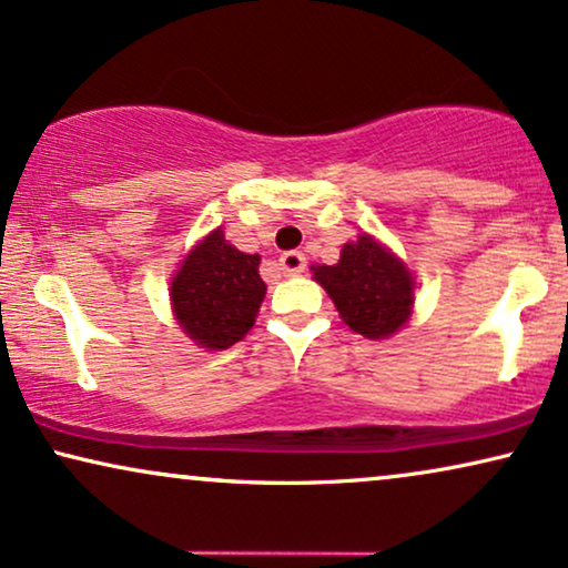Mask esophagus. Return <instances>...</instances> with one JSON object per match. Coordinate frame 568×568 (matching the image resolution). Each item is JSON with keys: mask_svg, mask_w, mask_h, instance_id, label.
Segmentation results:
<instances>
[{"mask_svg": "<svg viewBox=\"0 0 568 568\" xmlns=\"http://www.w3.org/2000/svg\"><path fill=\"white\" fill-rule=\"evenodd\" d=\"M305 255L300 253V250H286V253H282V257H278V266H282V271L286 276H297L305 271Z\"/></svg>", "mask_w": 568, "mask_h": 568, "instance_id": "34e87169", "label": "esophagus"}]
</instances>
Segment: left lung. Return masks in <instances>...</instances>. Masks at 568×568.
<instances>
[{
	"instance_id": "1",
	"label": "left lung",
	"mask_w": 568,
	"mask_h": 568,
	"mask_svg": "<svg viewBox=\"0 0 568 568\" xmlns=\"http://www.w3.org/2000/svg\"><path fill=\"white\" fill-rule=\"evenodd\" d=\"M313 274L357 334L383 338L409 318L415 300L412 274L399 257L367 234L342 247L336 266H315Z\"/></svg>"
}]
</instances>
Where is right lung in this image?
<instances>
[{
    "label": "right lung",
    "mask_w": 568,
    "mask_h": 568,
    "mask_svg": "<svg viewBox=\"0 0 568 568\" xmlns=\"http://www.w3.org/2000/svg\"><path fill=\"white\" fill-rule=\"evenodd\" d=\"M261 255H247L216 230L193 247L172 282V307L190 338L209 349H226L253 328L266 297Z\"/></svg>",
    "instance_id": "add662e5"
}]
</instances>
